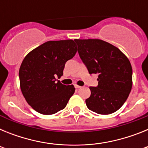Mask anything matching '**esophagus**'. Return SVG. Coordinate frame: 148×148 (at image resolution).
<instances>
[{
	"label": "esophagus",
	"mask_w": 148,
	"mask_h": 148,
	"mask_svg": "<svg viewBox=\"0 0 148 148\" xmlns=\"http://www.w3.org/2000/svg\"><path fill=\"white\" fill-rule=\"evenodd\" d=\"M75 88H76V89H79V88H81V87H81V86L77 85V84H75Z\"/></svg>",
	"instance_id": "obj_1"
}]
</instances>
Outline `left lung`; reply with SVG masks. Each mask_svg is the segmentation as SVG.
<instances>
[{
	"instance_id": "obj_1",
	"label": "left lung",
	"mask_w": 148,
	"mask_h": 148,
	"mask_svg": "<svg viewBox=\"0 0 148 148\" xmlns=\"http://www.w3.org/2000/svg\"><path fill=\"white\" fill-rule=\"evenodd\" d=\"M78 53L90 74H98L97 87H90L89 110L108 115L118 110L132 88L130 61L119 49L99 39H75Z\"/></svg>"
}]
</instances>
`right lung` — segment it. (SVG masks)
I'll return each mask as SVG.
<instances>
[{
    "mask_svg": "<svg viewBox=\"0 0 148 148\" xmlns=\"http://www.w3.org/2000/svg\"><path fill=\"white\" fill-rule=\"evenodd\" d=\"M77 52L73 40H49L27 55L19 70L21 90L35 111L52 115L64 109L75 92V87L56 78L63 75L68 60Z\"/></svg>",
    "mask_w": 148,
    "mask_h": 148,
    "instance_id": "1",
    "label": "right lung"
}]
</instances>
